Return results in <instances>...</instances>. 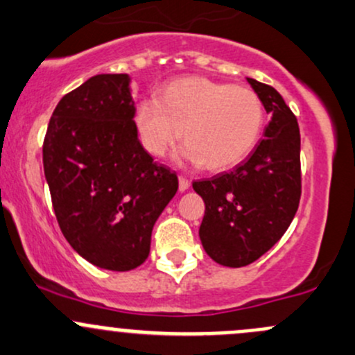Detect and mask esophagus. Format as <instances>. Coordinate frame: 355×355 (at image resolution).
Here are the masks:
<instances>
[{"mask_svg": "<svg viewBox=\"0 0 355 355\" xmlns=\"http://www.w3.org/2000/svg\"><path fill=\"white\" fill-rule=\"evenodd\" d=\"M190 187V180L187 177H184V175H180V178H178V189L184 192V190H187Z\"/></svg>", "mask_w": 355, "mask_h": 355, "instance_id": "esophagus-1", "label": "esophagus"}]
</instances>
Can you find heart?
<instances>
[{"mask_svg": "<svg viewBox=\"0 0 355 355\" xmlns=\"http://www.w3.org/2000/svg\"><path fill=\"white\" fill-rule=\"evenodd\" d=\"M136 124L153 156L171 151L184 130L189 162L225 170L243 162L259 143L266 110L252 89L192 78L171 83L159 100H143Z\"/></svg>", "mask_w": 355, "mask_h": 355, "instance_id": "1", "label": "heart"}]
</instances>
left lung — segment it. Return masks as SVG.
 Wrapping results in <instances>:
<instances>
[{"label":"left lung","instance_id":"obj_1","mask_svg":"<svg viewBox=\"0 0 355 355\" xmlns=\"http://www.w3.org/2000/svg\"><path fill=\"white\" fill-rule=\"evenodd\" d=\"M267 114L262 141L236 168L193 182L206 212L199 236L214 262L245 267L268 252L301 199V136L296 115L275 88L246 78Z\"/></svg>","mask_w":355,"mask_h":355}]
</instances>
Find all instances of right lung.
<instances>
[{
    "label": "right lung",
    "mask_w": 355,
    "mask_h": 355,
    "mask_svg": "<svg viewBox=\"0 0 355 355\" xmlns=\"http://www.w3.org/2000/svg\"><path fill=\"white\" fill-rule=\"evenodd\" d=\"M128 74H96L66 93L44 137L55 219L83 259L107 270L139 267L151 231L177 193L175 171L137 139Z\"/></svg>",
    "instance_id": "right-lung-1"
}]
</instances>
